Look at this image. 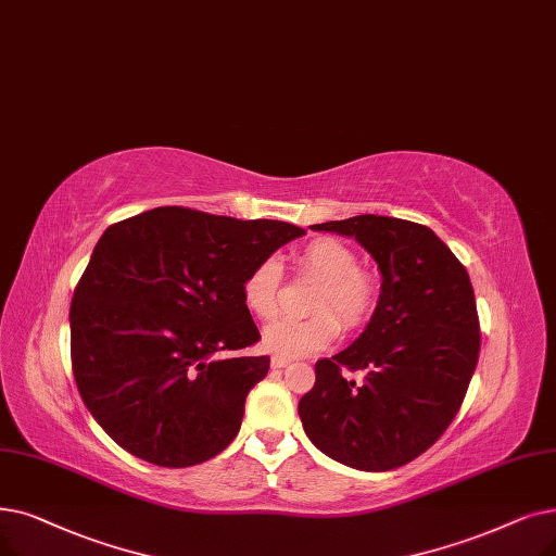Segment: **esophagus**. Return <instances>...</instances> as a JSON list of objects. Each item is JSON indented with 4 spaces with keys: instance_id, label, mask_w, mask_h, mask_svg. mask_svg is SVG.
Listing matches in <instances>:
<instances>
[{
    "instance_id": "esophagus-1",
    "label": "esophagus",
    "mask_w": 556,
    "mask_h": 556,
    "mask_svg": "<svg viewBox=\"0 0 556 556\" xmlns=\"http://www.w3.org/2000/svg\"><path fill=\"white\" fill-rule=\"evenodd\" d=\"M270 366H273V368H286V366H291V358L273 356V358H270Z\"/></svg>"
}]
</instances>
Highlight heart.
Returning <instances> with one entry per match:
<instances>
[{
	"instance_id": "1",
	"label": "heart",
	"mask_w": 556,
	"mask_h": 556,
	"mask_svg": "<svg viewBox=\"0 0 556 556\" xmlns=\"http://www.w3.org/2000/svg\"><path fill=\"white\" fill-rule=\"evenodd\" d=\"M302 275L318 281L311 295V318H279L261 331V348L275 356L298 358L327 350L343 327L364 325L375 311L379 286L377 279L358 268L352 248L336 238H316L298 254ZM281 265L275 258H263L240 283V298L245 308L258 320H270L279 311Z\"/></svg>"
}]
</instances>
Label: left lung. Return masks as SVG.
Masks as SVG:
<instances>
[{
    "mask_svg": "<svg viewBox=\"0 0 556 556\" xmlns=\"http://www.w3.org/2000/svg\"><path fill=\"white\" fill-rule=\"evenodd\" d=\"M354 238L377 263L381 291L356 341L316 364L298 412L311 443L333 462L383 472L441 439L479 356V320L466 268L429 227L386 215L313 225ZM366 369L361 384L342 368Z\"/></svg>",
    "mask_w": 556,
    "mask_h": 556,
    "instance_id": "8db88e82",
    "label": "left lung"
}]
</instances>
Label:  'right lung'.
<instances>
[{
	"instance_id": "obj_1",
	"label": "right lung",
	"mask_w": 556,
	"mask_h": 556,
	"mask_svg": "<svg viewBox=\"0 0 556 556\" xmlns=\"http://www.w3.org/2000/svg\"><path fill=\"white\" fill-rule=\"evenodd\" d=\"M306 231L159 206L111 225L70 306V352L92 418L129 454L188 468L220 454L270 356L240 298L254 265Z\"/></svg>"
}]
</instances>
